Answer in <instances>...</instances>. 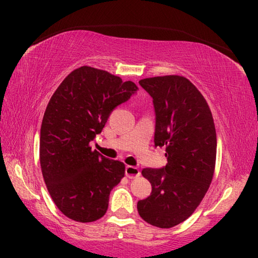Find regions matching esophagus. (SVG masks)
<instances>
[{"label":"esophagus","mask_w":258,"mask_h":258,"mask_svg":"<svg viewBox=\"0 0 258 258\" xmlns=\"http://www.w3.org/2000/svg\"><path fill=\"white\" fill-rule=\"evenodd\" d=\"M140 170L139 168L133 167V165H126L125 167V175L128 178H136L140 176Z\"/></svg>","instance_id":"1"}]
</instances>
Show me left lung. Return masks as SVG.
Listing matches in <instances>:
<instances>
[{"mask_svg":"<svg viewBox=\"0 0 258 258\" xmlns=\"http://www.w3.org/2000/svg\"><path fill=\"white\" fill-rule=\"evenodd\" d=\"M139 83L153 97L155 147H165L168 163L142 170L153 189L137 202V210L147 223L172 228L191 216L213 181L217 147L214 118L206 98L185 77L157 76Z\"/></svg>","mask_w":258,"mask_h":258,"instance_id":"left-lung-1","label":"left lung"}]
</instances>
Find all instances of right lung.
Segmentation results:
<instances>
[{"label":"right lung","mask_w":258,"mask_h":258,"mask_svg":"<svg viewBox=\"0 0 258 258\" xmlns=\"http://www.w3.org/2000/svg\"><path fill=\"white\" fill-rule=\"evenodd\" d=\"M137 89L132 81L84 66L70 73L49 101L41 125L42 175L56 207L70 220L87 223L107 213L125 167L89 143Z\"/></svg>","instance_id":"1"}]
</instances>
